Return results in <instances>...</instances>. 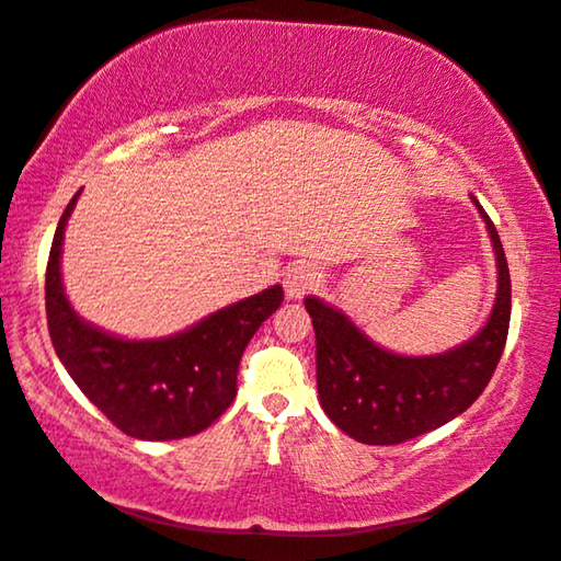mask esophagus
<instances>
[{"label":"esophagus","mask_w":561,"mask_h":561,"mask_svg":"<svg viewBox=\"0 0 561 561\" xmlns=\"http://www.w3.org/2000/svg\"><path fill=\"white\" fill-rule=\"evenodd\" d=\"M320 278H322V275H320V271L316 268V265L300 261V263L288 265L286 278H283V283H286L288 298H302L308 290L318 288Z\"/></svg>","instance_id":"1"}]
</instances>
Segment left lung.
I'll return each instance as SVG.
<instances>
[{"label": "left lung", "mask_w": 561, "mask_h": 561, "mask_svg": "<svg viewBox=\"0 0 561 561\" xmlns=\"http://www.w3.org/2000/svg\"><path fill=\"white\" fill-rule=\"evenodd\" d=\"M476 202L493 239L497 298L473 340L431 357H401L377 347L345 312L306 298L318 342V394L332 424L369 446H394L450 419L483 394L505 350L510 328V271L495 224Z\"/></svg>", "instance_id": "left-lung-1"}]
</instances>
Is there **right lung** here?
<instances>
[{
	"label": "right lung",
	"instance_id": "add662e5",
	"mask_svg": "<svg viewBox=\"0 0 561 561\" xmlns=\"http://www.w3.org/2000/svg\"><path fill=\"white\" fill-rule=\"evenodd\" d=\"M81 194V192H78ZM68 202L46 265V318L58 359L78 389L123 434L142 440L186 438L209 428L236 397V375L249 340L280 308L273 286L162 340H121L76 316L61 283Z\"/></svg>",
	"mask_w": 561,
	"mask_h": 561
}]
</instances>
